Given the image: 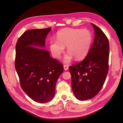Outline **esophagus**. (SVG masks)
<instances>
[{
  "label": "esophagus",
  "instance_id": "obj_1",
  "mask_svg": "<svg viewBox=\"0 0 123 123\" xmlns=\"http://www.w3.org/2000/svg\"><path fill=\"white\" fill-rule=\"evenodd\" d=\"M68 65H64V70L66 71L68 69Z\"/></svg>",
  "mask_w": 123,
  "mask_h": 123
}]
</instances>
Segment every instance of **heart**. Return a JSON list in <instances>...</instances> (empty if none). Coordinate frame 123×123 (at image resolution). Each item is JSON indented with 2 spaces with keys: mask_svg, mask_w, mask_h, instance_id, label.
Here are the masks:
<instances>
[{
  "mask_svg": "<svg viewBox=\"0 0 123 123\" xmlns=\"http://www.w3.org/2000/svg\"><path fill=\"white\" fill-rule=\"evenodd\" d=\"M92 40V33L88 29L65 28L57 32L56 40L50 41L49 49L53 56L59 59L66 47L68 53L65 56L64 62L69 63L74 57L76 60H81L86 56Z\"/></svg>",
  "mask_w": 123,
  "mask_h": 123,
  "instance_id": "1",
  "label": "heart"
}]
</instances>
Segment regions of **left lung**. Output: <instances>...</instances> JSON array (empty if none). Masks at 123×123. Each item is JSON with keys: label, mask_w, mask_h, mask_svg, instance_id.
<instances>
[{"label": "left lung", "mask_w": 123, "mask_h": 123, "mask_svg": "<svg viewBox=\"0 0 123 123\" xmlns=\"http://www.w3.org/2000/svg\"><path fill=\"white\" fill-rule=\"evenodd\" d=\"M91 24L95 35L92 46L82 62L69 68L72 91L75 98L81 101L93 98L100 91L109 69L108 39L101 29Z\"/></svg>", "instance_id": "left-lung-1"}]
</instances>
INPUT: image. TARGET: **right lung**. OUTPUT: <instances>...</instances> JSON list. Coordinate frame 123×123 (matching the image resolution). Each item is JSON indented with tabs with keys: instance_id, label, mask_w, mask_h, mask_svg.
<instances>
[{
	"instance_id": "right-lung-1",
	"label": "right lung",
	"mask_w": 123,
	"mask_h": 123,
	"mask_svg": "<svg viewBox=\"0 0 123 123\" xmlns=\"http://www.w3.org/2000/svg\"><path fill=\"white\" fill-rule=\"evenodd\" d=\"M51 28L32 29L24 32L16 44L15 69L21 87L35 102L45 103L53 98L62 65L50 57L45 39Z\"/></svg>"
}]
</instances>
